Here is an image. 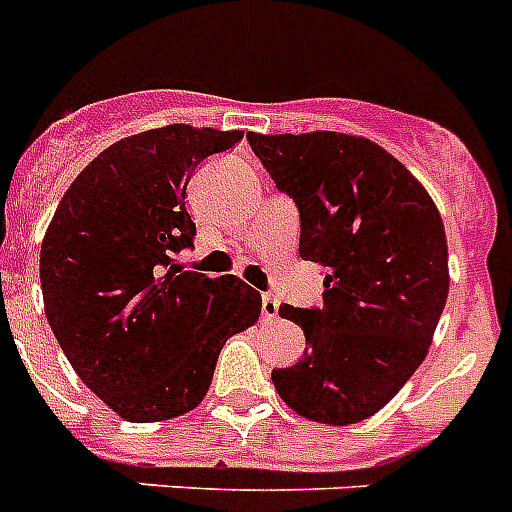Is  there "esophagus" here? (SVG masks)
Returning <instances> with one entry per match:
<instances>
[{"instance_id":"esophagus-1","label":"esophagus","mask_w":512,"mask_h":512,"mask_svg":"<svg viewBox=\"0 0 512 512\" xmlns=\"http://www.w3.org/2000/svg\"><path fill=\"white\" fill-rule=\"evenodd\" d=\"M277 313H279L277 300H274L269 292L261 295V318H264V321H272V318H277Z\"/></svg>"}]
</instances>
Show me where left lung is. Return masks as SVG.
<instances>
[{"instance_id": "1", "label": "left lung", "mask_w": 512, "mask_h": 512, "mask_svg": "<svg viewBox=\"0 0 512 512\" xmlns=\"http://www.w3.org/2000/svg\"><path fill=\"white\" fill-rule=\"evenodd\" d=\"M253 155L300 212V256L326 266L323 303L282 305L303 329L274 388L300 417L355 425L422 365L448 298V243L422 183L370 139L246 134Z\"/></svg>"}]
</instances>
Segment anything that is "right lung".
<instances>
[{
    "label": "right lung",
    "mask_w": 512,
    "mask_h": 512,
    "mask_svg": "<svg viewBox=\"0 0 512 512\" xmlns=\"http://www.w3.org/2000/svg\"><path fill=\"white\" fill-rule=\"evenodd\" d=\"M243 131L170 124L100 152L67 189L41 246L48 326L85 386L131 422L191 412L222 344L256 323L243 279L181 266L194 248L186 186Z\"/></svg>",
    "instance_id": "add662e5"
}]
</instances>
